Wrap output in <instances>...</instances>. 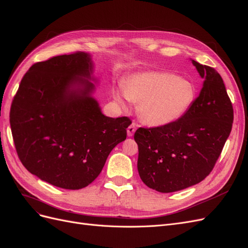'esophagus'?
Returning <instances> with one entry per match:
<instances>
[{
    "label": "esophagus",
    "instance_id": "esophagus-1",
    "mask_svg": "<svg viewBox=\"0 0 248 248\" xmlns=\"http://www.w3.org/2000/svg\"><path fill=\"white\" fill-rule=\"evenodd\" d=\"M135 131H136V124L133 123L129 125V128H128V136L132 137L134 135V133H135Z\"/></svg>",
    "mask_w": 248,
    "mask_h": 248
}]
</instances>
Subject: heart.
<instances>
[{
    "label": "heart",
    "instance_id": "1",
    "mask_svg": "<svg viewBox=\"0 0 248 248\" xmlns=\"http://www.w3.org/2000/svg\"><path fill=\"white\" fill-rule=\"evenodd\" d=\"M116 102L124 107V97L139 102L140 119L151 126L170 124L189 110L195 98L190 81L166 72H142L131 75L123 83V91L113 90Z\"/></svg>",
    "mask_w": 248,
    "mask_h": 248
}]
</instances>
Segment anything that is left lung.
I'll list each match as a JSON object with an SVG mask.
<instances>
[{
	"mask_svg": "<svg viewBox=\"0 0 248 248\" xmlns=\"http://www.w3.org/2000/svg\"><path fill=\"white\" fill-rule=\"evenodd\" d=\"M192 63L203 84L189 110L170 124L139 128L134 135L140 179L162 193L206 179L232 131L234 110L222 78L214 68Z\"/></svg>",
	"mask_w": 248,
	"mask_h": 248,
	"instance_id": "8db88e82",
	"label": "left lung"
}]
</instances>
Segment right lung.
I'll return each instance as SVG.
<instances>
[{"label":"right lung","instance_id":"right-lung-1","mask_svg":"<svg viewBox=\"0 0 248 248\" xmlns=\"http://www.w3.org/2000/svg\"><path fill=\"white\" fill-rule=\"evenodd\" d=\"M93 67L85 52L37 62L13 98L10 126L18 158L56 187L78 190L93 183L132 124L103 114L93 96L98 83Z\"/></svg>","mask_w":248,"mask_h":248}]
</instances>
